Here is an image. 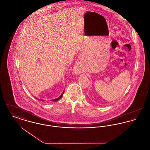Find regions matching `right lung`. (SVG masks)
<instances>
[{"mask_svg":"<svg viewBox=\"0 0 150 150\" xmlns=\"http://www.w3.org/2000/svg\"><path fill=\"white\" fill-rule=\"evenodd\" d=\"M64 92H62V94L59 97H58V98H55V99H53V100H52V101H54V102H56V101H57V100H59L60 98H61V97H62V96H63V94H64ZM37 99V98H36ZM37 100H38V99H37Z\"/></svg>","mask_w":150,"mask_h":150,"instance_id":"add662e5","label":"right lung"}]
</instances>
